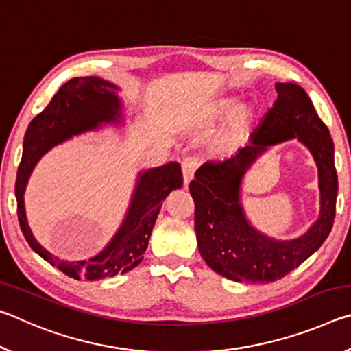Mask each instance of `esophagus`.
<instances>
[{
    "label": "esophagus",
    "instance_id": "obj_1",
    "mask_svg": "<svg viewBox=\"0 0 351 351\" xmlns=\"http://www.w3.org/2000/svg\"><path fill=\"white\" fill-rule=\"evenodd\" d=\"M181 167H182V180H184V184L187 186V184L193 180L195 170H197V167H198V161L195 158L189 156L184 159Z\"/></svg>",
    "mask_w": 351,
    "mask_h": 351
}]
</instances>
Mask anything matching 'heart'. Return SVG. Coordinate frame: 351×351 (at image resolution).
<instances>
[{"mask_svg":"<svg viewBox=\"0 0 351 351\" xmlns=\"http://www.w3.org/2000/svg\"><path fill=\"white\" fill-rule=\"evenodd\" d=\"M239 108V100L237 99H224L219 100V102L213 104L209 106L201 116V121L204 123H213L218 121H223L228 116L232 114V112ZM255 122V111L252 108H241L235 112V114L230 117V121L226 127L224 132L219 136L217 141V150L226 153L232 152L237 147L241 145L243 142L246 141L249 130L254 125Z\"/></svg>","mask_w":351,"mask_h":351,"instance_id":"obj_1","label":"heart"}]
</instances>
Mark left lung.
<instances>
[{"instance_id": "obj_1", "label": "left lung", "mask_w": 351, "mask_h": 351, "mask_svg": "<svg viewBox=\"0 0 351 351\" xmlns=\"http://www.w3.org/2000/svg\"><path fill=\"white\" fill-rule=\"evenodd\" d=\"M277 100L251 134V144L224 161H207L189 190L195 201V230L201 257L229 280L269 283L289 274L322 246L336 215L335 145L308 94L295 83H276ZM297 138L312 152L319 170L321 215L294 241H274L247 221L239 203L242 176L271 145Z\"/></svg>"}]
</instances>
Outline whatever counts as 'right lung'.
I'll return each mask as SVG.
<instances>
[{"mask_svg": "<svg viewBox=\"0 0 351 351\" xmlns=\"http://www.w3.org/2000/svg\"><path fill=\"white\" fill-rule=\"evenodd\" d=\"M116 85L99 77L71 79L52 97L49 105L32 119L23 142V158L15 182L16 213L21 232L29 246L41 258L75 280H100L116 274H125L138 266L144 258L162 201L171 190L182 186V171L178 162H169L139 173L122 226L104 251L90 260H60L34 239L27 224L23 197L35 164L47 150L60 142L97 128L104 122H119L122 104L116 96Z\"/></svg>", "mask_w": 351, "mask_h": 351, "instance_id": "1", "label": "right lung"}]
</instances>
